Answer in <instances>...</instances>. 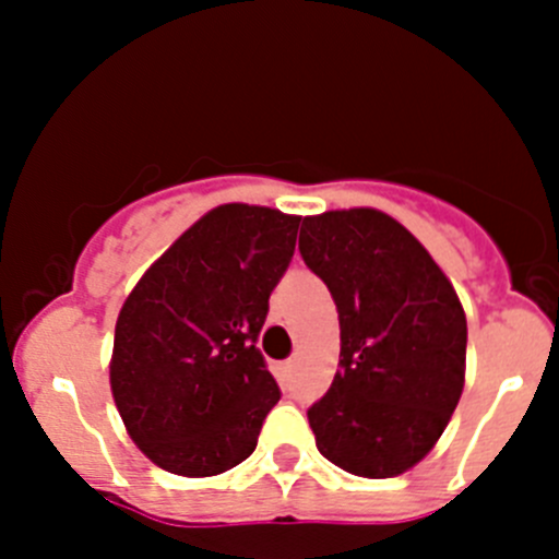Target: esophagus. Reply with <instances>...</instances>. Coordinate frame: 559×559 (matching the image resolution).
Masks as SVG:
<instances>
[{"mask_svg": "<svg viewBox=\"0 0 559 559\" xmlns=\"http://www.w3.org/2000/svg\"><path fill=\"white\" fill-rule=\"evenodd\" d=\"M292 373H295V359H289V362H281L278 365V376H281V379L289 381Z\"/></svg>", "mask_w": 559, "mask_h": 559, "instance_id": "34e87169", "label": "esophagus"}]
</instances>
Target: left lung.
Segmentation results:
<instances>
[{
	"label": "left lung",
	"mask_w": 559,
	"mask_h": 559,
	"mask_svg": "<svg viewBox=\"0 0 559 559\" xmlns=\"http://www.w3.org/2000/svg\"><path fill=\"white\" fill-rule=\"evenodd\" d=\"M302 227V259L341 321V368L308 411L316 447L354 476H400L432 452L460 403L462 302L430 251L384 211H326Z\"/></svg>",
	"instance_id": "left-lung-1"
}]
</instances>
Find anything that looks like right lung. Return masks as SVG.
I'll list each match as a JSON object with an SVG mask.
<instances>
[{
	"label": "right lung",
	"instance_id": "right-lung-1",
	"mask_svg": "<svg viewBox=\"0 0 559 559\" xmlns=\"http://www.w3.org/2000/svg\"><path fill=\"white\" fill-rule=\"evenodd\" d=\"M300 216L227 202L151 264L123 300L110 389L129 438L162 471L218 476L257 449L281 400L253 346Z\"/></svg>",
	"mask_w": 559,
	"mask_h": 559
}]
</instances>
